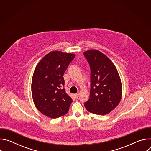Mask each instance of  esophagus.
<instances>
[{"label":"esophagus","mask_w":151,"mask_h":151,"mask_svg":"<svg viewBox=\"0 0 151 151\" xmlns=\"http://www.w3.org/2000/svg\"><path fill=\"white\" fill-rule=\"evenodd\" d=\"M74 96H75V97L76 99H78V98H79V94L78 93V94H74Z\"/></svg>","instance_id":"esophagus-1"}]
</instances>
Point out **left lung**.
Returning a JSON list of instances; mask_svg holds the SVG:
<instances>
[{
	"instance_id": "left-lung-1",
	"label": "left lung",
	"mask_w": 151,
	"mask_h": 151,
	"mask_svg": "<svg viewBox=\"0 0 151 151\" xmlns=\"http://www.w3.org/2000/svg\"><path fill=\"white\" fill-rule=\"evenodd\" d=\"M83 55L91 70L90 96L84 106L91 113L106 115L115 108L121 99L119 73L111 60L101 52L91 50Z\"/></svg>"
}]
</instances>
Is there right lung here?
<instances>
[{"instance_id": "add662e5", "label": "right lung", "mask_w": 151, "mask_h": 151, "mask_svg": "<svg viewBox=\"0 0 151 151\" xmlns=\"http://www.w3.org/2000/svg\"><path fill=\"white\" fill-rule=\"evenodd\" d=\"M75 56L52 51L43 58L35 68L32 82L33 102L39 111L48 117L57 118L69 111L73 100L63 88V75Z\"/></svg>"}]
</instances>
